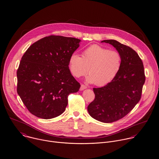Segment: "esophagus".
<instances>
[{"instance_id":"esophagus-1","label":"esophagus","mask_w":159,"mask_h":159,"mask_svg":"<svg viewBox=\"0 0 159 159\" xmlns=\"http://www.w3.org/2000/svg\"><path fill=\"white\" fill-rule=\"evenodd\" d=\"M86 88H87V87H86L85 85H84V84H81L80 90V91H83V90H84V89H86Z\"/></svg>"}]
</instances>
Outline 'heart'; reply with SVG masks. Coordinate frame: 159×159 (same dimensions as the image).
I'll list each match as a JSON object with an SVG mask.
<instances>
[{
	"label": "heart",
	"instance_id": "1",
	"mask_svg": "<svg viewBox=\"0 0 159 159\" xmlns=\"http://www.w3.org/2000/svg\"><path fill=\"white\" fill-rule=\"evenodd\" d=\"M122 57L115 50L94 44L85 48L82 57L72 54L69 59V70L73 76L79 78L89 75L86 81L102 86L111 83L121 68Z\"/></svg>",
	"mask_w": 159,
	"mask_h": 159
}]
</instances>
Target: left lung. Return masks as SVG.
<instances>
[{"label": "left lung", "instance_id": "1", "mask_svg": "<svg viewBox=\"0 0 159 159\" xmlns=\"http://www.w3.org/2000/svg\"><path fill=\"white\" fill-rule=\"evenodd\" d=\"M102 43L111 44L120 53L121 68L111 83L93 88L95 99L88 111L95 120L111 123L122 118L139 102L145 76L143 62L134 50L114 39Z\"/></svg>", "mask_w": 159, "mask_h": 159}]
</instances>
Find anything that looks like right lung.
<instances>
[{
	"instance_id": "1",
	"label": "right lung",
	"mask_w": 159,
	"mask_h": 159,
	"mask_svg": "<svg viewBox=\"0 0 159 159\" xmlns=\"http://www.w3.org/2000/svg\"><path fill=\"white\" fill-rule=\"evenodd\" d=\"M80 41L51 35L34 43L22 56L17 71V93L32 114L46 120L59 116L66 110L68 95L79 90L68 63Z\"/></svg>"
}]
</instances>
